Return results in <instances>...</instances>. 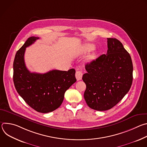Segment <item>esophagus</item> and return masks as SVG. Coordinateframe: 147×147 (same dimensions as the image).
<instances>
[{
  "mask_svg": "<svg viewBox=\"0 0 147 147\" xmlns=\"http://www.w3.org/2000/svg\"><path fill=\"white\" fill-rule=\"evenodd\" d=\"M82 72L80 70H77L76 73V77L77 78V80H81L82 79Z\"/></svg>",
  "mask_w": 147,
  "mask_h": 147,
  "instance_id": "34e87169",
  "label": "esophagus"
}]
</instances>
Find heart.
<instances>
[{"mask_svg":"<svg viewBox=\"0 0 147 147\" xmlns=\"http://www.w3.org/2000/svg\"><path fill=\"white\" fill-rule=\"evenodd\" d=\"M94 46L91 44H86L84 46L82 49L80 50V51L78 53L79 55H84V54H86V53L91 51V50H92L94 49ZM96 56V54L95 52H92L90 53L87 57L86 59V61L87 62H90L91 61H92Z\"/></svg>","mask_w":147,"mask_h":147,"instance_id":"1","label":"heart"}]
</instances>
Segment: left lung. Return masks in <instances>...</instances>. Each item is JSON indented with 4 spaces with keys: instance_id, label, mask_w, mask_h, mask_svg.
<instances>
[{
    "instance_id": "8db88e82",
    "label": "left lung",
    "mask_w": 147,
    "mask_h": 147,
    "mask_svg": "<svg viewBox=\"0 0 147 147\" xmlns=\"http://www.w3.org/2000/svg\"><path fill=\"white\" fill-rule=\"evenodd\" d=\"M108 51L86 65L87 73L84 99L88 106L99 111H107L118 103L130 90L133 82L131 56L121 42L107 38Z\"/></svg>"
}]
</instances>
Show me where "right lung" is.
<instances>
[{"label":"right lung","instance_id":"obj_1","mask_svg":"<svg viewBox=\"0 0 147 147\" xmlns=\"http://www.w3.org/2000/svg\"><path fill=\"white\" fill-rule=\"evenodd\" d=\"M39 37L31 36L17 51L13 63L15 88L28 105L40 113L57 109L64 99L65 92L76 81V70H53L44 74L31 73L26 67L24 53Z\"/></svg>","mask_w":147,"mask_h":147}]
</instances>
